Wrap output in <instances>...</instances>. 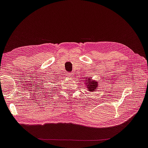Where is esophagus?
Segmentation results:
<instances>
[{
	"label": "esophagus",
	"instance_id": "34e87169",
	"mask_svg": "<svg viewBox=\"0 0 148 148\" xmlns=\"http://www.w3.org/2000/svg\"><path fill=\"white\" fill-rule=\"evenodd\" d=\"M66 76H67L68 77H72V74H71V73H67V74H66Z\"/></svg>",
	"mask_w": 148,
	"mask_h": 148
}]
</instances>
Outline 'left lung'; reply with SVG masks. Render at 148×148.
Returning a JSON list of instances; mask_svg holds the SVG:
<instances>
[{
	"label": "left lung",
	"mask_w": 148,
	"mask_h": 148,
	"mask_svg": "<svg viewBox=\"0 0 148 148\" xmlns=\"http://www.w3.org/2000/svg\"><path fill=\"white\" fill-rule=\"evenodd\" d=\"M91 78L87 79L86 82V84H87L88 90L90 92H95L97 90V82H94V81H91Z\"/></svg>",
	"instance_id": "left-lung-1"
}]
</instances>
